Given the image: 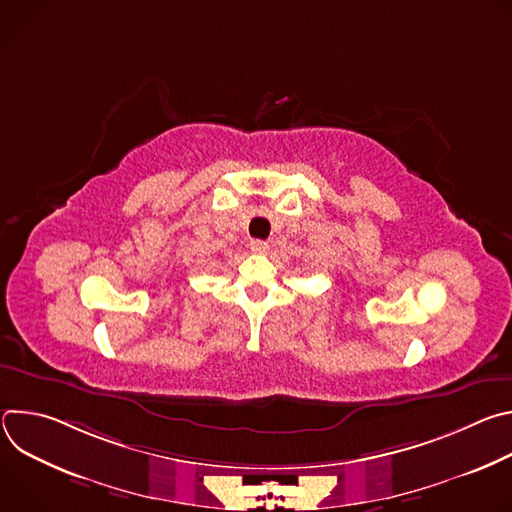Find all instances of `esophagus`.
<instances>
[{
	"label": "esophagus",
	"mask_w": 512,
	"mask_h": 512,
	"mask_svg": "<svg viewBox=\"0 0 512 512\" xmlns=\"http://www.w3.org/2000/svg\"><path fill=\"white\" fill-rule=\"evenodd\" d=\"M251 251L253 253H257V255H263V253H267L269 251V243H265V241H259V239H255V241H251Z\"/></svg>",
	"instance_id": "obj_1"
}]
</instances>
